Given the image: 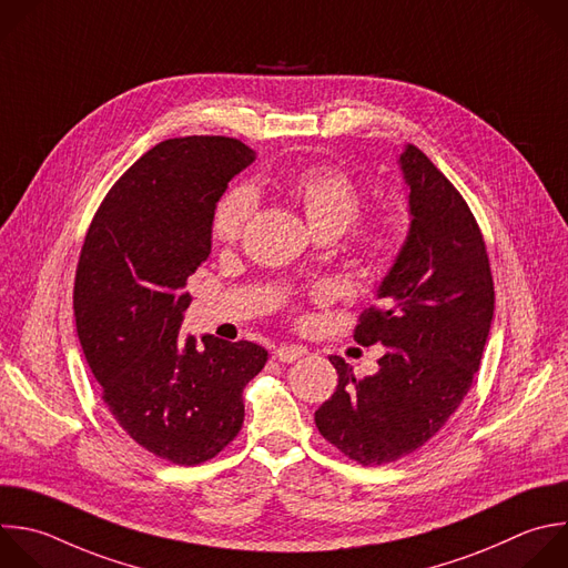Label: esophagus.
<instances>
[{"label": "esophagus", "instance_id": "esophagus-1", "mask_svg": "<svg viewBox=\"0 0 568 568\" xmlns=\"http://www.w3.org/2000/svg\"><path fill=\"white\" fill-rule=\"evenodd\" d=\"M305 352H307V349L301 347V345H278V347L274 349V356H276L278 361H283V363H292V361L301 358Z\"/></svg>", "mask_w": 568, "mask_h": 568}]
</instances>
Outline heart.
<instances>
[{"label": "heart", "instance_id": "obj_1", "mask_svg": "<svg viewBox=\"0 0 568 568\" xmlns=\"http://www.w3.org/2000/svg\"><path fill=\"white\" fill-rule=\"evenodd\" d=\"M285 194L301 207L307 225L314 234H343L358 219L363 196L358 184L338 166L312 164L283 184ZM256 210V194L247 184L234 186L219 201L212 219V234L221 243H234L241 239L247 221ZM363 252L384 261L395 250V230L390 225L372 227L361 234Z\"/></svg>", "mask_w": 568, "mask_h": 568}]
</instances>
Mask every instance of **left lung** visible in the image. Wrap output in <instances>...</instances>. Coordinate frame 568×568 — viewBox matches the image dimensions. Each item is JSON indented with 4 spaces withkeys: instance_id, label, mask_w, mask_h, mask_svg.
<instances>
[{
    "instance_id": "1",
    "label": "left lung",
    "mask_w": 568,
    "mask_h": 568,
    "mask_svg": "<svg viewBox=\"0 0 568 568\" xmlns=\"http://www.w3.org/2000/svg\"><path fill=\"white\" fill-rule=\"evenodd\" d=\"M399 169L408 186V236L361 314L354 341L382 343L379 369L356 379L341 356L336 393L314 413L318 433L372 466L422 448L459 408L479 369L495 312L486 243L453 182L415 144Z\"/></svg>"
}]
</instances>
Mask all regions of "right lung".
<instances>
[{"instance_id": "1", "label": "right lung", "mask_w": 568, "mask_h": 568, "mask_svg": "<svg viewBox=\"0 0 568 568\" xmlns=\"http://www.w3.org/2000/svg\"><path fill=\"white\" fill-rule=\"evenodd\" d=\"M256 153L223 135L173 138L111 186L82 245L73 310L87 363L120 428L171 464L216 457L245 419L267 349L180 334L186 278L212 254V219Z\"/></svg>"}]
</instances>
